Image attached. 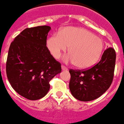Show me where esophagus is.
I'll use <instances>...</instances> for the list:
<instances>
[{"label": "esophagus", "mask_w": 124, "mask_h": 124, "mask_svg": "<svg viewBox=\"0 0 124 124\" xmlns=\"http://www.w3.org/2000/svg\"><path fill=\"white\" fill-rule=\"evenodd\" d=\"M61 68H62V70H68V69L65 67V66H64V65H62V66H61Z\"/></svg>", "instance_id": "34e87169"}]
</instances>
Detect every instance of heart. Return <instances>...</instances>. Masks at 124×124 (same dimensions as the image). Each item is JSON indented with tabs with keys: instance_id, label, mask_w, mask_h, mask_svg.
Here are the masks:
<instances>
[{
	"instance_id": "b5f03b06",
	"label": "heart",
	"mask_w": 124,
	"mask_h": 124,
	"mask_svg": "<svg viewBox=\"0 0 124 124\" xmlns=\"http://www.w3.org/2000/svg\"><path fill=\"white\" fill-rule=\"evenodd\" d=\"M46 46L56 59L69 47L70 55L65 57V60L81 69L94 65L103 50V43L101 38L88 30L76 27H66L59 35L51 36L47 39Z\"/></svg>"
}]
</instances>
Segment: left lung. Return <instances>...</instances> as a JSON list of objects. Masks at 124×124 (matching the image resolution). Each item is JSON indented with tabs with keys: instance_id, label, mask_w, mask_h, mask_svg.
<instances>
[{
	"instance_id": "1",
	"label": "left lung",
	"mask_w": 124,
	"mask_h": 124,
	"mask_svg": "<svg viewBox=\"0 0 124 124\" xmlns=\"http://www.w3.org/2000/svg\"><path fill=\"white\" fill-rule=\"evenodd\" d=\"M116 54L113 48L104 51L98 63L87 70H69V89L75 98L89 101L99 98L110 88L113 78Z\"/></svg>"
}]
</instances>
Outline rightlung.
Wrapping results in <instances>:
<instances>
[{"label":"right lung","instance_id":"add662e5","mask_svg":"<svg viewBox=\"0 0 124 124\" xmlns=\"http://www.w3.org/2000/svg\"><path fill=\"white\" fill-rule=\"evenodd\" d=\"M50 29L48 26L25 29L9 47L7 79L18 94L30 100L44 97L49 91L50 81L62 70L46 46Z\"/></svg>","mask_w":124,"mask_h":124}]
</instances>
